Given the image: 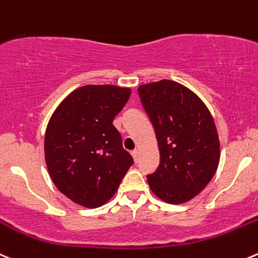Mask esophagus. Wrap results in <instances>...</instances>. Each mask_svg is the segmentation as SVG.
I'll list each match as a JSON object with an SVG mask.
<instances>
[{
	"mask_svg": "<svg viewBox=\"0 0 258 258\" xmlns=\"http://www.w3.org/2000/svg\"><path fill=\"white\" fill-rule=\"evenodd\" d=\"M131 154H132V156H134V160H135V161H136L137 162V160H139V155H140V151H139V150H134V151H132L131 152Z\"/></svg>",
	"mask_w": 258,
	"mask_h": 258,
	"instance_id": "esophagus-1",
	"label": "esophagus"
}]
</instances>
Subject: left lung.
Instances as JSON below:
<instances>
[{
	"mask_svg": "<svg viewBox=\"0 0 258 258\" xmlns=\"http://www.w3.org/2000/svg\"><path fill=\"white\" fill-rule=\"evenodd\" d=\"M139 96L157 139L160 165L147 175L155 196L170 204L190 201L209 184L221 157L211 112L201 98L176 82L142 84Z\"/></svg>",
	"mask_w": 258,
	"mask_h": 258,
	"instance_id": "obj_1",
	"label": "left lung"
}]
</instances>
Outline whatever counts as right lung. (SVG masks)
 I'll list each match as a JSON object with an SVG mask.
<instances>
[{"label":"right lung","mask_w":258,"mask_h":258,"mask_svg":"<svg viewBox=\"0 0 258 258\" xmlns=\"http://www.w3.org/2000/svg\"><path fill=\"white\" fill-rule=\"evenodd\" d=\"M130 88L84 86L57 106L45 132V161L55 186L87 208L106 204L134 164L113 119Z\"/></svg>","instance_id":"obj_1"}]
</instances>
